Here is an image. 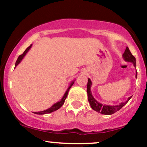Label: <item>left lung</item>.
<instances>
[{"label": "left lung", "mask_w": 147, "mask_h": 147, "mask_svg": "<svg viewBox=\"0 0 147 147\" xmlns=\"http://www.w3.org/2000/svg\"><path fill=\"white\" fill-rule=\"evenodd\" d=\"M122 57L124 59V61L128 62H131L134 65L135 68H136V58L133 55L131 54V52H130L129 49L128 47H126L125 51H124V54L122 55ZM137 74L138 72L136 71V78H137ZM91 85H92V82H91L90 79H88V84H87V93H88V102L89 104L91 106L92 109L94 111H97V112L99 113H102L104 115H112L116 113L117 111L120 110L124 106L125 104L130 100V99L132 97H129L128 98L127 100L124 102H122L119 104V105H115V106H110V105H106V104H102L99 102H97L96 99L94 98V97L92 95V92H91L90 88Z\"/></svg>", "instance_id": "left-lung-1"}]
</instances>
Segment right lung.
Returning a JSON list of instances; mask_svg holds the SVG:
<instances>
[{"label": "right lung", "mask_w": 147, "mask_h": 147, "mask_svg": "<svg viewBox=\"0 0 147 147\" xmlns=\"http://www.w3.org/2000/svg\"><path fill=\"white\" fill-rule=\"evenodd\" d=\"M32 45V44L30 45V46L28 47V48H27L26 50H25L24 52H23V53L22 54V55H20L19 57H18L17 60H16V63H15V68H16V67L17 66L18 64H19V63H20V62L21 61L22 59H23L24 58V57L25 56V55H26V54H27V52H28V51H29L30 49L31 48ZM75 82V80H73V81H72V82H71V83H70V86H69V87L68 88V89H67V90L65 91V94H64V95L63 96V97H62V99H61V100L59 101V102H57V103H55V104H53V105H52V106H51V107L49 108V109H46V110L43 111H40V112H34V113H35V114H38V115L48 114V113H50L54 112V111H55L58 110L59 109H60V108L61 107V106H63V104H64V102H65V99H66L67 96H68V91H69V90H70V88L72 87V86L73 85V84H74V82Z\"/></svg>", "instance_id": "add662e5"}]
</instances>
